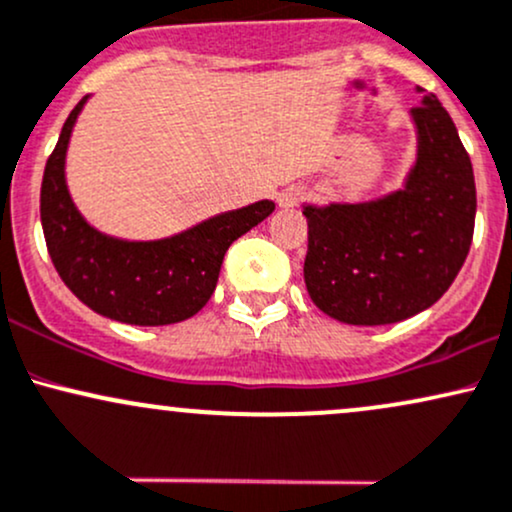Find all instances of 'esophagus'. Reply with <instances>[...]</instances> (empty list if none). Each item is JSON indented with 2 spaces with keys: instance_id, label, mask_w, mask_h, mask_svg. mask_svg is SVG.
Segmentation results:
<instances>
[{
  "instance_id": "esophagus-1",
  "label": "esophagus",
  "mask_w": 512,
  "mask_h": 512,
  "mask_svg": "<svg viewBox=\"0 0 512 512\" xmlns=\"http://www.w3.org/2000/svg\"><path fill=\"white\" fill-rule=\"evenodd\" d=\"M304 198H307V188L290 186V188H283V191L278 193V205L280 208H295V205H300Z\"/></svg>"
}]
</instances>
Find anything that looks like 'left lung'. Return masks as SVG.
<instances>
[{
	"mask_svg": "<svg viewBox=\"0 0 512 512\" xmlns=\"http://www.w3.org/2000/svg\"><path fill=\"white\" fill-rule=\"evenodd\" d=\"M411 120L416 162L399 191L363 203L302 205L304 285L321 312L343 324H396L428 309L472 246L474 171L455 123L433 94Z\"/></svg>",
	"mask_w": 512,
	"mask_h": 512,
	"instance_id": "8db88e82",
	"label": "left lung"
}]
</instances>
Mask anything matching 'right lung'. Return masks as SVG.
Instances as JSON below:
<instances>
[{
  "mask_svg": "<svg viewBox=\"0 0 512 512\" xmlns=\"http://www.w3.org/2000/svg\"><path fill=\"white\" fill-rule=\"evenodd\" d=\"M84 96L65 120L45 164L40 222L45 244L74 295L101 317L132 326H166L191 319L205 307L220 278L229 244L266 220L273 200L220 212L164 239L132 241L103 234L84 220L67 188V147Z\"/></svg>",
  "mask_w": 512,
  "mask_h": 512,
  "instance_id": "obj_1",
  "label": "right lung"
}]
</instances>
